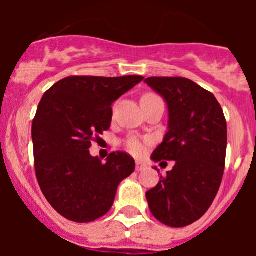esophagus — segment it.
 <instances>
[{
  "label": "esophagus",
  "instance_id": "34e87169",
  "mask_svg": "<svg viewBox=\"0 0 256 256\" xmlns=\"http://www.w3.org/2000/svg\"><path fill=\"white\" fill-rule=\"evenodd\" d=\"M144 168H146V165H144V162H136V170H137V172L144 170Z\"/></svg>",
  "mask_w": 256,
  "mask_h": 256
}]
</instances>
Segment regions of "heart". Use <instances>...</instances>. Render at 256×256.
Returning a JSON list of instances; mask_svg holds the SVG:
<instances>
[{
    "label": "heart",
    "instance_id": "obj_1",
    "mask_svg": "<svg viewBox=\"0 0 256 256\" xmlns=\"http://www.w3.org/2000/svg\"><path fill=\"white\" fill-rule=\"evenodd\" d=\"M144 144H146V142L140 138V137H137V136H130L126 141V150L134 156H141L144 152Z\"/></svg>",
    "mask_w": 256,
    "mask_h": 256
}]
</instances>
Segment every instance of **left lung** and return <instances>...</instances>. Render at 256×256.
I'll return each instance as SVG.
<instances>
[{
    "label": "left lung",
    "mask_w": 256,
    "mask_h": 256,
    "mask_svg": "<svg viewBox=\"0 0 256 256\" xmlns=\"http://www.w3.org/2000/svg\"><path fill=\"white\" fill-rule=\"evenodd\" d=\"M144 82L168 104L169 126L154 162L174 160L173 169L146 192L152 216L180 228L204 216L220 187L227 150V122L212 92L180 76H151Z\"/></svg>",
    "instance_id": "left-lung-1"
}]
</instances>
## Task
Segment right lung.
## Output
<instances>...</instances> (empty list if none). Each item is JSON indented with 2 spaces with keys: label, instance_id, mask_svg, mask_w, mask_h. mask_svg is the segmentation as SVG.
Wrapping results in <instances>:
<instances>
[{
  "label": "right lung",
  "instance_id": "add662e5",
  "mask_svg": "<svg viewBox=\"0 0 256 256\" xmlns=\"http://www.w3.org/2000/svg\"><path fill=\"white\" fill-rule=\"evenodd\" d=\"M142 79L68 76L40 101L32 124L36 176L44 198L64 218L88 223L104 216L119 183L134 172V160L124 151L102 162L90 148L110 128L112 102Z\"/></svg>",
  "mask_w": 256,
  "mask_h": 256
}]
</instances>
